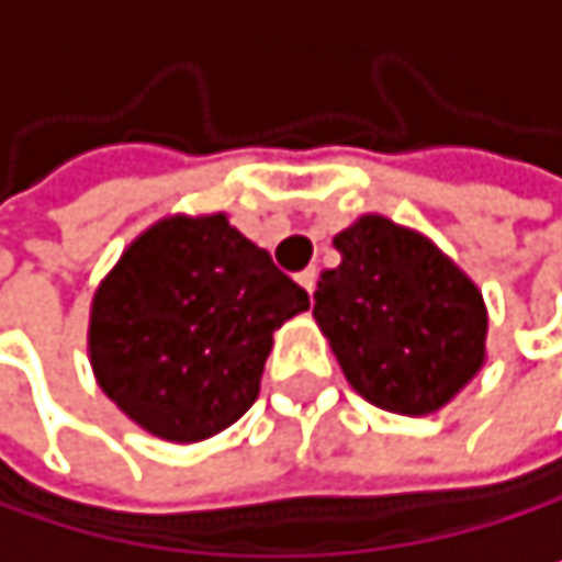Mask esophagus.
<instances>
[{
	"instance_id": "esophagus-1",
	"label": "esophagus",
	"mask_w": 562,
	"mask_h": 562,
	"mask_svg": "<svg viewBox=\"0 0 562 562\" xmlns=\"http://www.w3.org/2000/svg\"><path fill=\"white\" fill-rule=\"evenodd\" d=\"M315 281H318V271H315V268H304V271L297 274V284H301V288H304L307 294L315 291Z\"/></svg>"
}]
</instances>
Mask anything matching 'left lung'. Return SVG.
Masks as SVG:
<instances>
[{
  "instance_id": "8db88e82",
  "label": "left lung",
  "mask_w": 562,
  "mask_h": 562,
  "mask_svg": "<svg viewBox=\"0 0 562 562\" xmlns=\"http://www.w3.org/2000/svg\"><path fill=\"white\" fill-rule=\"evenodd\" d=\"M335 250L315 322L348 385L385 412H439L486 364L483 291L426 234L382 214L335 234Z\"/></svg>"
}]
</instances>
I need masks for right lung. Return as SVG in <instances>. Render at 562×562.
I'll use <instances>...</instances> for the list:
<instances>
[{
  "mask_svg": "<svg viewBox=\"0 0 562 562\" xmlns=\"http://www.w3.org/2000/svg\"><path fill=\"white\" fill-rule=\"evenodd\" d=\"M307 307L227 214H173L100 281L90 364L110 402L167 442H201L255 405L274 331Z\"/></svg>",
  "mask_w": 562,
  "mask_h": 562,
  "instance_id": "right-lung-1",
  "label": "right lung"
}]
</instances>
